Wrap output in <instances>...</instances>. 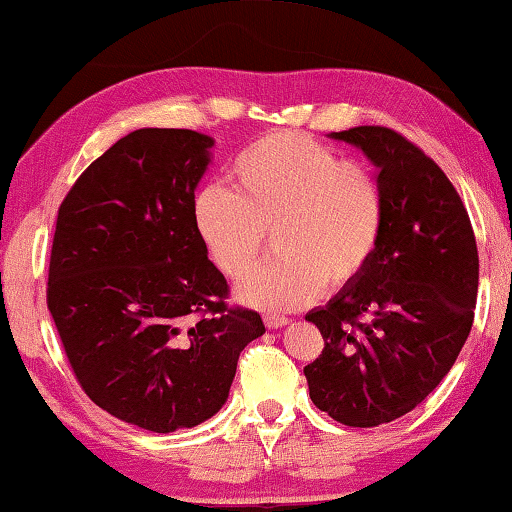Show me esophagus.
<instances>
[{"mask_svg": "<svg viewBox=\"0 0 512 512\" xmlns=\"http://www.w3.org/2000/svg\"><path fill=\"white\" fill-rule=\"evenodd\" d=\"M264 324H266L268 328H282V326L288 324V317L275 315V313H266V315H264Z\"/></svg>", "mask_w": 512, "mask_h": 512, "instance_id": "obj_1", "label": "esophagus"}]
</instances>
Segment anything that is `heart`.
Returning a JSON list of instances; mask_svg holds the SVG:
<instances>
[{"mask_svg": "<svg viewBox=\"0 0 512 512\" xmlns=\"http://www.w3.org/2000/svg\"><path fill=\"white\" fill-rule=\"evenodd\" d=\"M228 186H206L193 222L206 253L230 279L245 275L276 228L275 263L244 277L248 306L293 310L328 286L362 275L384 230V190L375 170L293 130L248 144L228 168Z\"/></svg>", "mask_w": 512, "mask_h": 512, "instance_id": "b5f03b06", "label": "heart"}]
</instances>
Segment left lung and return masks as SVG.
<instances>
[{
    "instance_id": "left-lung-1",
    "label": "left lung",
    "mask_w": 512,
    "mask_h": 512,
    "mask_svg": "<svg viewBox=\"0 0 512 512\" xmlns=\"http://www.w3.org/2000/svg\"><path fill=\"white\" fill-rule=\"evenodd\" d=\"M364 150L384 190V230L362 275L306 315L324 350L304 368L313 404L373 428L410 413L453 368L475 317L479 257L455 186L384 126L330 133Z\"/></svg>"
}]
</instances>
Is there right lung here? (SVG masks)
<instances>
[{"label":"right lung","instance_id":"obj_1","mask_svg":"<svg viewBox=\"0 0 512 512\" xmlns=\"http://www.w3.org/2000/svg\"><path fill=\"white\" fill-rule=\"evenodd\" d=\"M213 137L139 128L97 157L57 213L46 302L93 402L153 433L193 428L226 404L262 317L228 284L193 222Z\"/></svg>","mask_w":512,"mask_h":512}]
</instances>
